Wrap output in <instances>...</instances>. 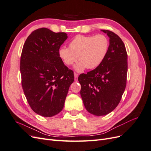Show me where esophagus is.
Wrapping results in <instances>:
<instances>
[{"mask_svg":"<svg viewBox=\"0 0 151 151\" xmlns=\"http://www.w3.org/2000/svg\"><path fill=\"white\" fill-rule=\"evenodd\" d=\"M74 80L75 81H77V80H78V74H76V73H74Z\"/></svg>","mask_w":151,"mask_h":151,"instance_id":"1","label":"esophagus"}]
</instances>
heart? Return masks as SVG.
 I'll return each instance as SVG.
<instances>
[{"instance_id":"b5f03b06","label":"heart","mask_w":151,"mask_h":151,"mask_svg":"<svg viewBox=\"0 0 151 151\" xmlns=\"http://www.w3.org/2000/svg\"><path fill=\"white\" fill-rule=\"evenodd\" d=\"M109 47V40L106 36L78 35L70 41L69 48L61 47L58 55L65 65L70 66L77 60L74 70L83 72L86 68L98 67L106 57Z\"/></svg>"}]
</instances>
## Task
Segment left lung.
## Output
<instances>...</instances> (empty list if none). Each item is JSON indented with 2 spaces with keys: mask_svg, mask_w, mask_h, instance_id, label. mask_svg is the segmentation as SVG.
Returning a JSON list of instances; mask_svg holds the SVG:
<instances>
[{
  "mask_svg": "<svg viewBox=\"0 0 151 151\" xmlns=\"http://www.w3.org/2000/svg\"><path fill=\"white\" fill-rule=\"evenodd\" d=\"M109 38L106 57L95 69L78 77L81 96L87 111L96 116L111 113L119 104L127 83V54L121 38L101 29Z\"/></svg>",
  "mask_w": 151,
  "mask_h": 151,
  "instance_id": "8db88e82",
  "label": "left lung"
}]
</instances>
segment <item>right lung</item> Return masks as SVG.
<instances>
[{"label": "right lung", "mask_w": 151, "mask_h": 151, "mask_svg": "<svg viewBox=\"0 0 151 151\" xmlns=\"http://www.w3.org/2000/svg\"><path fill=\"white\" fill-rule=\"evenodd\" d=\"M67 38L65 33L40 28L32 32L22 48V89L31 109L44 117H52L62 110L74 81V72L58 55L59 48Z\"/></svg>", "instance_id": "obj_1"}]
</instances>
